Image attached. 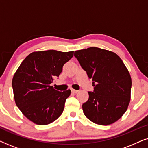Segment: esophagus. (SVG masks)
I'll list each match as a JSON object with an SVG mask.
<instances>
[{
  "label": "esophagus",
  "mask_w": 148,
  "mask_h": 148,
  "mask_svg": "<svg viewBox=\"0 0 148 148\" xmlns=\"http://www.w3.org/2000/svg\"><path fill=\"white\" fill-rule=\"evenodd\" d=\"M71 92L73 93V94H76V93L78 92V90H71Z\"/></svg>",
  "instance_id": "1"
}]
</instances>
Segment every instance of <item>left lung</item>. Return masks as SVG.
I'll return each mask as SVG.
<instances>
[{
	"label": "left lung",
	"instance_id": "left-lung-1",
	"mask_svg": "<svg viewBox=\"0 0 148 148\" xmlns=\"http://www.w3.org/2000/svg\"><path fill=\"white\" fill-rule=\"evenodd\" d=\"M74 56L94 87L82 105L85 116L100 125L116 122L126 112L131 98V78L123 60L97 47L77 50Z\"/></svg>",
	"mask_w": 148,
	"mask_h": 148
}]
</instances>
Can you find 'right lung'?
<instances>
[{"mask_svg":"<svg viewBox=\"0 0 148 148\" xmlns=\"http://www.w3.org/2000/svg\"><path fill=\"white\" fill-rule=\"evenodd\" d=\"M73 51L49 50L29 54L20 64L12 81L14 98L24 116L37 125L50 124L63 112L71 90L59 92L50 86Z\"/></svg>","mask_w":148,"mask_h":148,"instance_id":"1","label":"right lung"}]
</instances>
